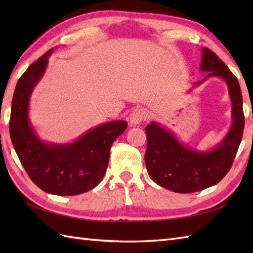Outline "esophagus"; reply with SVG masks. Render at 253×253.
Here are the masks:
<instances>
[{
	"label": "esophagus",
	"instance_id": "obj_1",
	"mask_svg": "<svg viewBox=\"0 0 253 253\" xmlns=\"http://www.w3.org/2000/svg\"><path fill=\"white\" fill-rule=\"evenodd\" d=\"M146 112H144L142 109H135L129 115V124L131 126H137L140 124L142 121H144L146 118Z\"/></svg>",
	"mask_w": 253,
	"mask_h": 253
}]
</instances>
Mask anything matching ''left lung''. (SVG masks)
<instances>
[{
  "mask_svg": "<svg viewBox=\"0 0 253 253\" xmlns=\"http://www.w3.org/2000/svg\"><path fill=\"white\" fill-rule=\"evenodd\" d=\"M200 71L209 74L193 87L211 77L221 78L227 84L233 124L223 140L209 151H198L182 144L173 132L158 123L152 122L146 127L144 161L149 176L161 187L179 193L200 191L221 181L232 168L244 133L243 95L237 78L208 47L202 49Z\"/></svg>",
  "mask_w": 253,
  "mask_h": 253,
  "instance_id": "1",
  "label": "left lung"
}]
</instances>
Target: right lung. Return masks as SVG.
I'll return each mask as SVG.
<instances>
[{
  "mask_svg": "<svg viewBox=\"0 0 253 253\" xmlns=\"http://www.w3.org/2000/svg\"><path fill=\"white\" fill-rule=\"evenodd\" d=\"M53 51L31 64L16 84L9 135L21 165L40 189L56 196H76L93 189L103 178L112 143L125 131L127 122L102 124L72 143L42 141L29 121V102Z\"/></svg>",
  "mask_w": 253,
  "mask_h": 253,
  "instance_id": "obj_1",
  "label": "right lung"
}]
</instances>
